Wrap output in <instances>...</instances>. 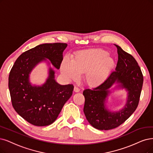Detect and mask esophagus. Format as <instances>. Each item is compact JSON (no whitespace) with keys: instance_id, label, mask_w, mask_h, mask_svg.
I'll use <instances>...</instances> for the list:
<instances>
[{"instance_id":"esophagus-1","label":"esophagus","mask_w":153,"mask_h":153,"mask_svg":"<svg viewBox=\"0 0 153 153\" xmlns=\"http://www.w3.org/2000/svg\"><path fill=\"white\" fill-rule=\"evenodd\" d=\"M74 92H76V93H78V92L80 91V89L78 87L75 86L74 88Z\"/></svg>"}]
</instances>
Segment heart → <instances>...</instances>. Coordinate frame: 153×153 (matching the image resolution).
I'll list each match as a JSON object with an SVG mask.
<instances>
[{"label": "heart", "mask_w": 153, "mask_h": 153, "mask_svg": "<svg viewBox=\"0 0 153 153\" xmlns=\"http://www.w3.org/2000/svg\"><path fill=\"white\" fill-rule=\"evenodd\" d=\"M114 66V60L101 49L86 50L75 53L72 60L67 57L62 62L60 71L67 79L76 80L84 74V80L89 86L103 83Z\"/></svg>", "instance_id": "b5f03b06"}]
</instances>
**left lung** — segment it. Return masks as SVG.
Here are the masks:
<instances>
[{"label": "left lung", "mask_w": 153, "mask_h": 153, "mask_svg": "<svg viewBox=\"0 0 153 153\" xmlns=\"http://www.w3.org/2000/svg\"><path fill=\"white\" fill-rule=\"evenodd\" d=\"M115 45V44H114ZM117 48L118 62L115 71L100 85L83 91L85 98L84 113L91 125L98 130H110L120 126L136 110L139 105L143 84V75L137 61L131 54L115 45ZM128 91L127 103L117 112H111L105 108V98L109 89L114 83Z\"/></svg>", "instance_id": "8db88e82"}]
</instances>
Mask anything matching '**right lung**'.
Segmentation results:
<instances>
[{
  "instance_id": "right-lung-1",
  "label": "right lung",
  "mask_w": 153,
  "mask_h": 153,
  "mask_svg": "<svg viewBox=\"0 0 153 153\" xmlns=\"http://www.w3.org/2000/svg\"><path fill=\"white\" fill-rule=\"evenodd\" d=\"M67 45L45 43L22 53L17 59L9 76V89L15 111L35 126H47L55 121L66 101L72 94V84L60 85L55 80V72L41 86H32L29 74L39 62L48 59L59 69Z\"/></svg>"
}]
</instances>
